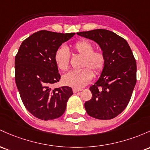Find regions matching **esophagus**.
<instances>
[{"label": "esophagus", "mask_w": 150, "mask_h": 150, "mask_svg": "<svg viewBox=\"0 0 150 150\" xmlns=\"http://www.w3.org/2000/svg\"><path fill=\"white\" fill-rule=\"evenodd\" d=\"M80 91H81V89H76V88L72 89V92H73L74 93H78V92H80Z\"/></svg>", "instance_id": "34e87169"}]
</instances>
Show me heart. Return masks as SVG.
<instances>
[{"mask_svg": "<svg viewBox=\"0 0 150 150\" xmlns=\"http://www.w3.org/2000/svg\"><path fill=\"white\" fill-rule=\"evenodd\" d=\"M74 52L83 57L81 67L85 69L78 71H70L62 77L64 85L72 88L80 89L85 87L93 78V70L95 75H99L104 70L106 63L105 53L101 50H93L94 45L91 42L83 39L72 46ZM70 54L65 47L57 49L54 60L57 67L61 71H66L70 67Z\"/></svg>", "mask_w": 150, "mask_h": 150, "instance_id": "obj_1", "label": "heart"}]
</instances>
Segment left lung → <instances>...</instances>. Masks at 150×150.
<instances>
[{
	"label": "left lung",
	"instance_id": "8db88e82",
	"mask_svg": "<svg viewBox=\"0 0 150 150\" xmlns=\"http://www.w3.org/2000/svg\"><path fill=\"white\" fill-rule=\"evenodd\" d=\"M77 34L96 42L106 57L104 70L90 88L93 96L85 102V110L95 119H113L130 100L137 82L135 58L125 39L112 31L96 29Z\"/></svg>",
	"mask_w": 150,
	"mask_h": 150
}]
</instances>
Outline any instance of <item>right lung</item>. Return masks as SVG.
Here are the masks:
<instances>
[{
  "instance_id": "add662e5",
  "label": "right lung",
  "mask_w": 150,
  "mask_h": 150,
  "mask_svg": "<svg viewBox=\"0 0 150 150\" xmlns=\"http://www.w3.org/2000/svg\"><path fill=\"white\" fill-rule=\"evenodd\" d=\"M75 35L40 30L23 41L15 57V80L26 109L35 117L54 120L63 115L73 94L67 86L52 89L60 75L54 60L55 51Z\"/></svg>"
}]
</instances>
